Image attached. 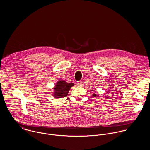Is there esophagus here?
Here are the masks:
<instances>
[{
  "label": "esophagus",
  "mask_w": 150,
  "mask_h": 150,
  "mask_svg": "<svg viewBox=\"0 0 150 150\" xmlns=\"http://www.w3.org/2000/svg\"><path fill=\"white\" fill-rule=\"evenodd\" d=\"M77 86H82V84H83V81H78L77 83Z\"/></svg>",
  "instance_id": "esophagus-1"
}]
</instances>
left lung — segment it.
Instances as JSON below:
<instances>
[{
    "label": "left lung",
    "instance_id": "obj_1",
    "mask_svg": "<svg viewBox=\"0 0 150 150\" xmlns=\"http://www.w3.org/2000/svg\"><path fill=\"white\" fill-rule=\"evenodd\" d=\"M96 93H97L96 91H95V92H94V93H93V94H92V96H93V97H96V96H97Z\"/></svg>",
    "mask_w": 150,
    "mask_h": 150
}]
</instances>
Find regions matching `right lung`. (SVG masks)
<instances>
[{
    "label": "right lung",
    "instance_id": "add662e5",
    "mask_svg": "<svg viewBox=\"0 0 150 150\" xmlns=\"http://www.w3.org/2000/svg\"><path fill=\"white\" fill-rule=\"evenodd\" d=\"M74 86V83H67L64 80H58L53 88L52 96L55 98L59 99L68 95L70 88Z\"/></svg>",
    "mask_w": 150,
    "mask_h": 150
}]
</instances>
